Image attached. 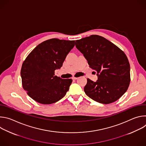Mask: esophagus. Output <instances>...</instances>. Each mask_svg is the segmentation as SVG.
I'll use <instances>...</instances> for the list:
<instances>
[{
    "mask_svg": "<svg viewBox=\"0 0 146 146\" xmlns=\"http://www.w3.org/2000/svg\"><path fill=\"white\" fill-rule=\"evenodd\" d=\"M77 78H77V77H72V79H73V80H77Z\"/></svg>",
    "mask_w": 146,
    "mask_h": 146,
    "instance_id": "esophagus-1",
    "label": "esophagus"
}]
</instances>
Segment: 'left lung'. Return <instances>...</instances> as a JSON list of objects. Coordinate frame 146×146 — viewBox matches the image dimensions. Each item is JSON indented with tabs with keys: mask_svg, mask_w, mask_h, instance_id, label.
Instances as JSON below:
<instances>
[{
	"mask_svg": "<svg viewBox=\"0 0 146 146\" xmlns=\"http://www.w3.org/2000/svg\"><path fill=\"white\" fill-rule=\"evenodd\" d=\"M76 48L97 73L98 80L88 78L86 94L103 104L111 103L125 92L131 81L130 65L127 55L105 37L91 35L76 41Z\"/></svg>",
	"mask_w": 146,
	"mask_h": 146,
	"instance_id": "obj_1",
	"label": "left lung"
}]
</instances>
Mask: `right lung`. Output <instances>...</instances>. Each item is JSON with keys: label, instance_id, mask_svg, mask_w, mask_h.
I'll list each match as a JSON object with an SVG mask.
<instances>
[{"label": "right lung", "instance_id": "1", "mask_svg": "<svg viewBox=\"0 0 146 146\" xmlns=\"http://www.w3.org/2000/svg\"><path fill=\"white\" fill-rule=\"evenodd\" d=\"M75 40L51 38L37 46L24 61L21 76L23 88L37 102L50 105L64 97L72 82L70 78L55 76Z\"/></svg>", "mask_w": 146, "mask_h": 146}]
</instances>
